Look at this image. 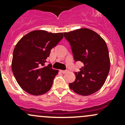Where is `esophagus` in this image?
Wrapping results in <instances>:
<instances>
[{
	"mask_svg": "<svg viewBox=\"0 0 125 125\" xmlns=\"http://www.w3.org/2000/svg\"><path fill=\"white\" fill-rule=\"evenodd\" d=\"M60 71H61L62 73H63V74H65V73H68L69 71L68 70H60Z\"/></svg>",
	"mask_w": 125,
	"mask_h": 125,
	"instance_id": "1",
	"label": "esophagus"
}]
</instances>
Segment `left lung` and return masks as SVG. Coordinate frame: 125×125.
<instances>
[{
    "label": "left lung",
    "mask_w": 125,
    "mask_h": 125,
    "mask_svg": "<svg viewBox=\"0 0 125 125\" xmlns=\"http://www.w3.org/2000/svg\"><path fill=\"white\" fill-rule=\"evenodd\" d=\"M69 42L75 62L83 66L75 72V80L69 86L77 94L89 95L104 85L110 69L109 51L105 41L95 31L81 28L64 32Z\"/></svg>",
    "instance_id": "left-lung-1"
}]
</instances>
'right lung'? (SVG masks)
I'll use <instances>...</instances> for the list:
<instances>
[{"instance_id":"1","label":"right lung","mask_w":125,"mask_h":125,"mask_svg":"<svg viewBox=\"0 0 125 125\" xmlns=\"http://www.w3.org/2000/svg\"><path fill=\"white\" fill-rule=\"evenodd\" d=\"M63 37L62 32L44 30L31 31L18 42L14 49L11 68L19 86L34 95L43 94L52 86L59 71L51 64L45 66L50 51Z\"/></svg>"}]
</instances>
